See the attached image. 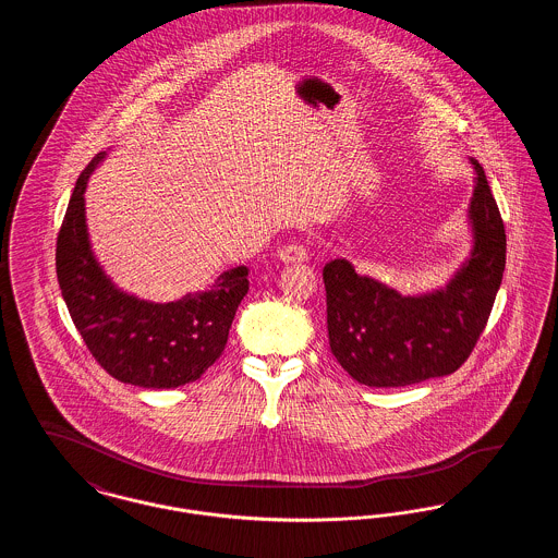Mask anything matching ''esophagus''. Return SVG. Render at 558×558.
Listing matches in <instances>:
<instances>
[{
	"mask_svg": "<svg viewBox=\"0 0 558 558\" xmlns=\"http://www.w3.org/2000/svg\"><path fill=\"white\" fill-rule=\"evenodd\" d=\"M278 259L284 264H303V262H307V248L299 242L287 244L278 251Z\"/></svg>",
	"mask_w": 558,
	"mask_h": 558,
	"instance_id": "obj_1",
	"label": "esophagus"
}]
</instances>
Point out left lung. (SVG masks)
I'll list each match as a JSON object with an SVG mask.
<instances>
[{
    "label": "left lung",
    "mask_w": 558,
    "mask_h": 558,
    "mask_svg": "<svg viewBox=\"0 0 558 558\" xmlns=\"http://www.w3.org/2000/svg\"><path fill=\"white\" fill-rule=\"evenodd\" d=\"M473 167L469 219L475 242L446 289L401 296L345 259L324 266L330 351L357 383L405 387L446 376L477 345L502 284L506 232L485 171L475 159Z\"/></svg>",
    "instance_id": "8db88e82"
}]
</instances>
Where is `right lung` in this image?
Segmentation results:
<instances>
[{
  "instance_id": "right-lung-1",
  "label": "right lung",
  "mask_w": 558,
  "mask_h": 558,
  "mask_svg": "<svg viewBox=\"0 0 558 558\" xmlns=\"http://www.w3.org/2000/svg\"><path fill=\"white\" fill-rule=\"evenodd\" d=\"M105 153L81 171L56 242V274L89 353L105 371L144 389H175L201 378L228 343L240 301L248 292V269L223 271L211 291L171 303H150L119 291L96 262L83 192Z\"/></svg>"
}]
</instances>
